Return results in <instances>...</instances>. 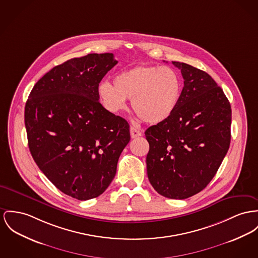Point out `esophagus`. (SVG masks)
Here are the masks:
<instances>
[{
    "label": "esophagus",
    "mask_w": 258,
    "mask_h": 258,
    "mask_svg": "<svg viewBox=\"0 0 258 258\" xmlns=\"http://www.w3.org/2000/svg\"><path fill=\"white\" fill-rule=\"evenodd\" d=\"M130 134H131V138H133V139L142 136V132L139 129L134 128V127L130 128Z\"/></svg>",
    "instance_id": "esophagus-1"
}]
</instances>
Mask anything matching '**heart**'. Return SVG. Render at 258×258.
<instances>
[{"instance_id": "obj_1", "label": "heart", "mask_w": 258, "mask_h": 258, "mask_svg": "<svg viewBox=\"0 0 258 258\" xmlns=\"http://www.w3.org/2000/svg\"><path fill=\"white\" fill-rule=\"evenodd\" d=\"M99 97L103 106L117 114L127 106V99L138 116L148 123L168 118L176 108L181 94V81L170 68L139 66L126 69L108 82L100 84Z\"/></svg>"}]
</instances>
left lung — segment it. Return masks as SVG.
Returning a JSON list of instances; mask_svg holds the SVG:
<instances>
[{
  "label": "left lung",
  "instance_id": "obj_1",
  "mask_svg": "<svg viewBox=\"0 0 258 258\" xmlns=\"http://www.w3.org/2000/svg\"><path fill=\"white\" fill-rule=\"evenodd\" d=\"M181 70L184 87L165 120L149 127L147 171L161 196L184 200L206 188L220 167L231 141V105L212 77L189 64Z\"/></svg>",
  "mask_w": 258,
  "mask_h": 258
}]
</instances>
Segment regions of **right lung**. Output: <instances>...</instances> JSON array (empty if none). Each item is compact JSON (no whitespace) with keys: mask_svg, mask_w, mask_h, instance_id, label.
Listing matches in <instances>:
<instances>
[{"mask_svg":"<svg viewBox=\"0 0 258 258\" xmlns=\"http://www.w3.org/2000/svg\"><path fill=\"white\" fill-rule=\"evenodd\" d=\"M116 63L109 52L71 58L46 73L25 104L36 164L57 189L79 201L109 186L130 141L128 122L99 102V84Z\"/></svg>","mask_w":258,"mask_h":258,"instance_id":"add662e5","label":"right lung"}]
</instances>
